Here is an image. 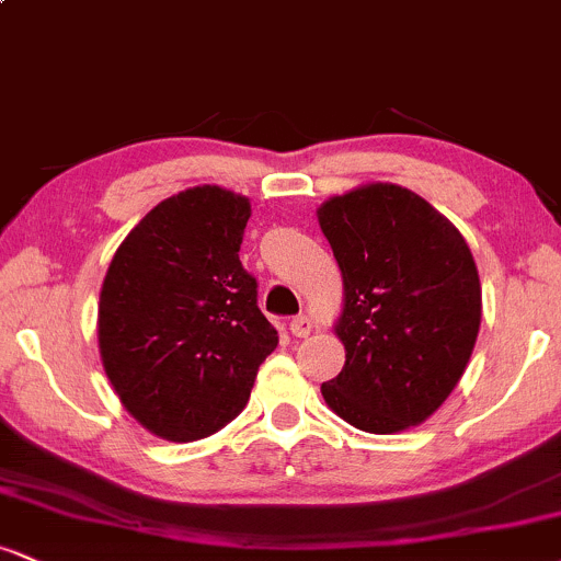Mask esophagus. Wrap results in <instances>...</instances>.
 Returning a JSON list of instances; mask_svg holds the SVG:
<instances>
[{
	"label": "esophagus",
	"instance_id": "obj_1",
	"mask_svg": "<svg viewBox=\"0 0 561 561\" xmlns=\"http://www.w3.org/2000/svg\"><path fill=\"white\" fill-rule=\"evenodd\" d=\"M311 330H313V324L308 317H295L293 321H289V332H293L295 337H308Z\"/></svg>",
	"mask_w": 561,
	"mask_h": 561
}]
</instances>
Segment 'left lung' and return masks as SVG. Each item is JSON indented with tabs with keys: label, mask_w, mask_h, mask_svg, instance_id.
Masks as SVG:
<instances>
[{
	"label": "left lung",
	"mask_w": 561,
	"mask_h": 561,
	"mask_svg": "<svg viewBox=\"0 0 561 561\" xmlns=\"http://www.w3.org/2000/svg\"><path fill=\"white\" fill-rule=\"evenodd\" d=\"M317 214L345 289L334 324L345 366L321 396L364 433L422 424L465 375L480 332L482 289L469 244L427 199L398 184H364Z\"/></svg>",
	"instance_id": "left-lung-1"
}]
</instances>
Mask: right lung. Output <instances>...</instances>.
<instances>
[{
	"mask_svg": "<svg viewBox=\"0 0 561 561\" xmlns=\"http://www.w3.org/2000/svg\"><path fill=\"white\" fill-rule=\"evenodd\" d=\"M248 218V197L216 184L179 192L128 231L102 282L105 375L128 414L165 440L227 427L279 343L240 261Z\"/></svg>",
	"mask_w": 561,
	"mask_h": 561,
	"instance_id": "right-lung-1",
	"label": "right lung"
}]
</instances>
